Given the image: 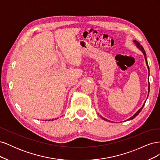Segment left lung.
<instances>
[{
  "mask_svg": "<svg viewBox=\"0 0 160 160\" xmlns=\"http://www.w3.org/2000/svg\"><path fill=\"white\" fill-rule=\"evenodd\" d=\"M133 42L135 43V44H136L137 45V47L139 48V49H140V50H141L142 52H143V55H144V57H145V59H146V64H147V66H148V70H149V66H148V61H147V57H146V51H144V49H143V47L141 45H140V43L139 42H138L137 41H133ZM149 87H148V95H149ZM145 103H144V104L143 105V106H142V107L141 108H140L138 111H137V112L136 113H135L133 116H132V118H130L129 119H128V120H131V119H133V118H135V117H136V116L140 113V111H141L142 110V109H143V106H144V105H145ZM101 118H102V117H101ZM102 119H103L104 120H106V121H108L107 119H105V118H102Z\"/></svg>",
  "mask_w": 160,
  "mask_h": 160,
  "instance_id": "8db88e82",
  "label": "left lung"
}]
</instances>
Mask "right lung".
Listing matches in <instances>:
<instances>
[{"mask_svg": "<svg viewBox=\"0 0 160 160\" xmlns=\"http://www.w3.org/2000/svg\"><path fill=\"white\" fill-rule=\"evenodd\" d=\"M53 119H52V120H53ZM55 119H56V118H55ZM48 121H49V120H48ZM49 121H51V120H49Z\"/></svg>", "mask_w": 160, "mask_h": 160, "instance_id": "obj_1", "label": "right lung"}]
</instances>
